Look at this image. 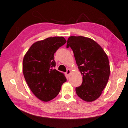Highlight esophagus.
Instances as JSON below:
<instances>
[{"instance_id": "1", "label": "esophagus", "mask_w": 128, "mask_h": 128, "mask_svg": "<svg viewBox=\"0 0 128 128\" xmlns=\"http://www.w3.org/2000/svg\"><path fill=\"white\" fill-rule=\"evenodd\" d=\"M71 72H72V71H71L70 69H67V72H66V74L69 75L71 73Z\"/></svg>"}]
</instances>
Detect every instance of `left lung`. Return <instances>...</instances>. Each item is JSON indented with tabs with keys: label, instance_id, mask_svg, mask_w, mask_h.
<instances>
[{
	"label": "left lung",
	"instance_id": "1",
	"mask_svg": "<svg viewBox=\"0 0 128 128\" xmlns=\"http://www.w3.org/2000/svg\"><path fill=\"white\" fill-rule=\"evenodd\" d=\"M73 50L82 84L76 88L78 96L92 102L101 96L108 82L110 73L108 56L98 43L84 36H70L67 48Z\"/></svg>",
	"mask_w": 128,
	"mask_h": 128
}]
</instances>
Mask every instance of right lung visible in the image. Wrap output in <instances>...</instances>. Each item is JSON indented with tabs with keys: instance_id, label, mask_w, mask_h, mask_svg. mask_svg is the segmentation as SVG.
<instances>
[{
	"instance_id": "obj_1",
	"label": "right lung",
	"mask_w": 128,
	"mask_h": 128,
	"mask_svg": "<svg viewBox=\"0 0 128 128\" xmlns=\"http://www.w3.org/2000/svg\"><path fill=\"white\" fill-rule=\"evenodd\" d=\"M66 43L64 37H50L36 42L24 55L22 72L26 82L38 99L44 102L56 97L66 80L54 68V54Z\"/></svg>"
}]
</instances>
